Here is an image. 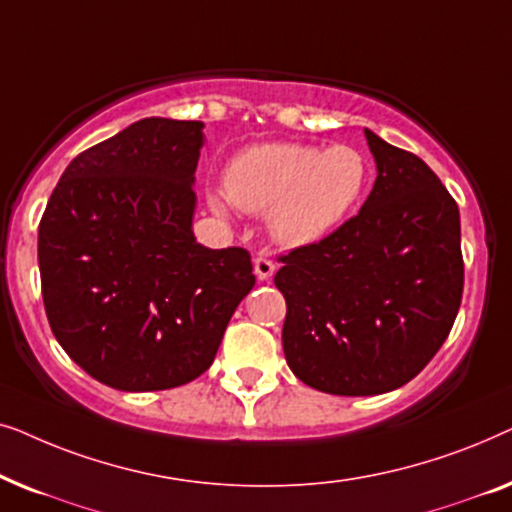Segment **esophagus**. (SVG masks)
<instances>
[{"label":"esophagus","instance_id":"obj_1","mask_svg":"<svg viewBox=\"0 0 512 512\" xmlns=\"http://www.w3.org/2000/svg\"><path fill=\"white\" fill-rule=\"evenodd\" d=\"M254 270H256V277L263 279V282H265V279H270L272 275H275L277 265L268 256H256L254 258Z\"/></svg>","mask_w":512,"mask_h":512}]
</instances>
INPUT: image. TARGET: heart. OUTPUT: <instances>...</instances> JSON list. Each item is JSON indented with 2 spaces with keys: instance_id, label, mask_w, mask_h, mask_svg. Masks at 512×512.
Returning a JSON list of instances; mask_svg holds the SVG:
<instances>
[{
  "instance_id": "heart-1",
  "label": "heart",
  "mask_w": 512,
  "mask_h": 512,
  "mask_svg": "<svg viewBox=\"0 0 512 512\" xmlns=\"http://www.w3.org/2000/svg\"><path fill=\"white\" fill-rule=\"evenodd\" d=\"M370 181L368 160L354 146L265 142L235 153L223 172V195H209L214 212L230 205L265 214L282 247H307L331 235L359 207Z\"/></svg>"
}]
</instances>
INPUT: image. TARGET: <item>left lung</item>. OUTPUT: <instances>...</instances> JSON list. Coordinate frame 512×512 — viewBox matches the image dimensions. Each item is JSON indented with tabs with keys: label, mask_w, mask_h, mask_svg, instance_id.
Masks as SVG:
<instances>
[{
	"label": "left lung",
	"mask_w": 512,
	"mask_h": 512,
	"mask_svg": "<svg viewBox=\"0 0 512 512\" xmlns=\"http://www.w3.org/2000/svg\"><path fill=\"white\" fill-rule=\"evenodd\" d=\"M377 179L361 212L279 256L284 354L307 387L375 396L419 375L464 291L459 207L429 165L366 130Z\"/></svg>",
	"instance_id": "obj_1"
}]
</instances>
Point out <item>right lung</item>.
<instances>
[{
  "instance_id": "obj_1",
  "label": "right lung",
  "mask_w": 512,
  "mask_h": 512,
  "mask_svg": "<svg viewBox=\"0 0 512 512\" xmlns=\"http://www.w3.org/2000/svg\"><path fill=\"white\" fill-rule=\"evenodd\" d=\"M202 128L132 123L67 165L41 216L48 324L107 387L158 391L200 377L256 284L247 249L195 242Z\"/></svg>"
}]
</instances>
